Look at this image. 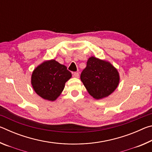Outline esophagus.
<instances>
[{
  "label": "esophagus",
  "instance_id": "obj_1",
  "mask_svg": "<svg viewBox=\"0 0 152 152\" xmlns=\"http://www.w3.org/2000/svg\"><path fill=\"white\" fill-rule=\"evenodd\" d=\"M73 76L74 78H79V73L78 72L73 73Z\"/></svg>",
  "mask_w": 152,
  "mask_h": 152
}]
</instances>
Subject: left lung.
Listing matches in <instances>:
<instances>
[{
    "label": "left lung",
    "instance_id": "left-lung-1",
    "mask_svg": "<svg viewBox=\"0 0 152 152\" xmlns=\"http://www.w3.org/2000/svg\"><path fill=\"white\" fill-rule=\"evenodd\" d=\"M80 79L88 93L99 100L114 92L119 84V75L111 64L92 56L87 61Z\"/></svg>",
    "mask_w": 152,
    "mask_h": 152
}]
</instances>
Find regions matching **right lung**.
<instances>
[{
	"label": "right lung",
	"mask_w": 152,
	"mask_h": 152,
	"mask_svg": "<svg viewBox=\"0 0 152 152\" xmlns=\"http://www.w3.org/2000/svg\"><path fill=\"white\" fill-rule=\"evenodd\" d=\"M72 77L66 66L54 60L45 61L36 68L31 76V84L39 96L53 101L60 96L65 83Z\"/></svg>",
	"instance_id": "1"
}]
</instances>
